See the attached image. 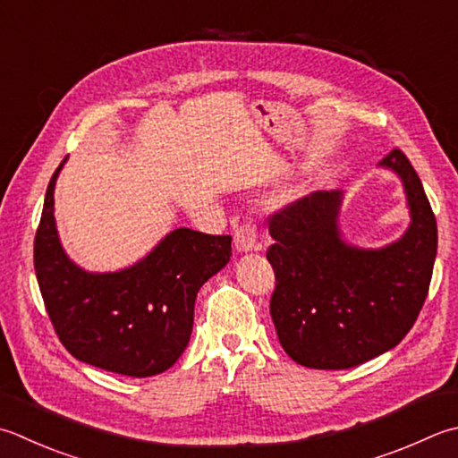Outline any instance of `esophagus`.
<instances>
[{
	"label": "esophagus",
	"instance_id": "obj_1",
	"mask_svg": "<svg viewBox=\"0 0 458 458\" xmlns=\"http://www.w3.org/2000/svg\"><path fill=\"white\" fill-rule=\"evenodd\" d=\"M234 246L238 252H252V250H262V244H258V232L252 224H242L236 228Z\"/></svg>",
	"mask_w": 458,
	"mask_h": 458
}]
</instances>
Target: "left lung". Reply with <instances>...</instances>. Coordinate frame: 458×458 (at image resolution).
<instances>
[{"instance_id":"1","label":"left lung","mask_w":458,"mask_h":458,"mask_svg":"<svg viewBox=\"0 0 458 458\" xmlns=\"http://www.w3.org/2000/svg\"><path fill=\"white\" fill-rule=\"evenodd\" d=\"M379 166L401 178L411 216L405 234L387 246L347 244L339 230L342 191L311 192L270 218V313L284 352L303 367L349 369L389 352L425 303L437 258L435 214L399 148Z\"/></svg>"}]
</instances>
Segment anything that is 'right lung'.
<instances>
[{"mask_svg": "<svg viewBox=\"0 0 458 458\" xmlns=\"http://www.w3.org/2000/svg\"><path fill=\"white\" fill-rule=\"evenodd\" d=\"M65 160L45 192L33 248L51 324L79 361L129 377L163 373L186 349L196 293L230 262L232 238L176 228L124 270L87 272L65 254L53 216Z\"/></svg>", "mask_w": 458, "mask_h": 458, "instance_id": "1", "label": "right lung"}]
</instances>
